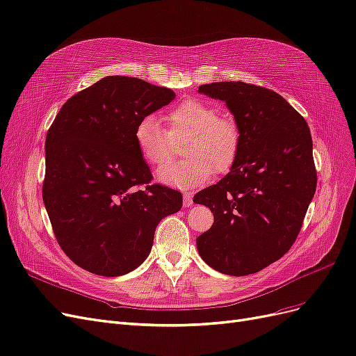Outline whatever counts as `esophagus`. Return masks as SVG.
Here are the masks:
<instances>
[{"label":"esophagus","mask_w":356,"mask_h":356,"mask_svg":"<svg viewBox=\"0 0 356 356\" xmlns=\"http://www.w3.org/2000/svg\"><path fill=\"white\" fill-rule=\"evenodd\" d=\"M183 201H185V207H191V205L193 204L192 193H191V192H185V193H183Z\"/></svg>","instance_id":"34e87169"}]
</instances>
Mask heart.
<instances>
[{
	"instance_id": "b5f03b06",
	"label": "heart",
	"mask_w": 356,
	"mask_h": 356,
	"mask_svg": "<svg viewBox=\"0 0 356 356\" xmlns=\"http://www.w3.org/2000/svg\"><path fill=\"white\" fill-rule=\"evenodd\" d=\"M165 121L171 137H188L181 155L188 159L167 164L156 171V180L165 186L192 189L209 181L214 173L232 167L238 156L241 136L235 121L219 117L217 109L198 99H188L171 109ZM134 143L146 164L158 167L170 156L168 136L154 113L136 122Z\"/></svg>"
}]
</instances>
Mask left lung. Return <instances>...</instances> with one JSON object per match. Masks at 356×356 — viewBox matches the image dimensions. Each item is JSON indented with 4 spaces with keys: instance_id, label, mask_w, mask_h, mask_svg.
Segmentation results:
<instances>
[{
    "instance_id": "1",
    "label": "left lung",
    "mask_w": 356,
    "mask_h": 356,
    "mask_svg": "<svg viewBox=\"0 0 356 356\" xmlns=\"http://www.w3.org/2000/svg\"><path fill=\"white\" fill-rule=\"evenodd\" d=\"M226 103L241 145L231 171L193 202L214 223L197 238L201 259L232 277L256 273L291 248L316 189L307 122L282 96L241 81L200 86Z\"/></svg>"
}]
</instances>
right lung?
<instances>
[{"label":"right lung","instance_id":"obj_1","mask_svg":"<svg viewBox=\"0 0 356 356\" xmlns=\"http://www.w3.org/2000/svg\"><path fill=\"white\" fill-rule=\"evenodd\" d=\"M175 97L170 88L112 75L56 115L45 137L42 200L57 243L79 268L100 277L134 270L151 253L158 223L181 209L180 192L149 185L133 137L137 121Z\"/></svg>","mask_w":356,"mask_h":356}]
</instances>
